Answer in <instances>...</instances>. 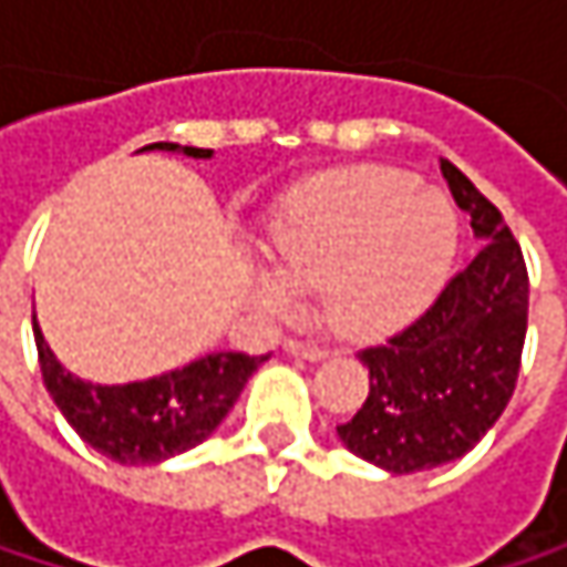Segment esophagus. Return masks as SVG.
Listing matches in <instances>:
<instances>
[{"instance_id": "34e87169", "label": "esophagus", "mask_w": 567, "mask_h": 567, "mask_svg": "<svg viewBox=\"0 0 567 567\" xmlns=\"http://www.w3.org/2000/svg\"><path fill=\"white\" fill-rule=\"evenodd\" d=\"M285 351H288V354H301V358H308V361H318V358L328 354V348H321V344H315V341H305V338H288V341H285Z\"/></svg>"}]
</instances>
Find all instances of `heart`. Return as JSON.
<instances>
[{
	"mask_svg": "<svg viewBox=\"0 0 567 567\" xmlns=\"http://www.w3.org/2000/svg\"><path fill=\"white\" fill-rule=\"evenodd\" d=\"M456 249L443 196L410 173L361 167L301 189L272 233L282 276H259L256 305L269 318L295 308L292 285H324V315L344 334H388L440 288Z\"/></svg>",
	"mask_w": 567,
	"mask_h": 567,
	"instance_id": "heart-1",
	"label": "heart"
}]
</instances>
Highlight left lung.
<instances>
[{
	"instance_id": "obj_1",
	"label": "left lung",
	"mask_w": 567,
	"mask_h": 567,
	"mask_svg": "<svg viewBox=\"0 0 567 567\" xmlns=\"http://www.w3.org/2000/svg\"><path fill=\"white\" fill-rule=\"evenodd\" d=\"M440 171L483 249L420 318L361 351L371 391L338 426L354 456L396 476L460 460L486 436L515 391L528 328V272L509 223L466 173L450 161Z\"/></svg>"
}]
</instances>
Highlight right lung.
<instances>
[{
    "label": "right lung",
    "mask_w": 567,
    "mask_h": 567,
    "mask_svg": "<svg viewBox=\"0 0 567 567\" xmlns=\"http://www.w3.org/2000/svg\"><path fill=\"white\" fill-rule=\"evenodd\" d=\"M179 151V144H151L144 151ZM186 157H209L203 147H183ZM42 381L84 443L124 466H151L199 446L233 410L252 371L269 354L216 351L179 371L137 384H91L64 371L45 344L32 315Z\"/></svg>",
    "instance_id": "obj_1"
}]
</instances>
